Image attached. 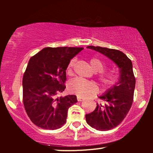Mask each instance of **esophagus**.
Listing matches in <instances>:
<instances>
[{"label":"esophagus","instance_id":"esophagus-1","mask_svg":"<svg viewBox=\"0 0 153 153\" xmlns=\"http://www.w3.org/2000/svg\"><path fill=\"white\" fill-rule=\"evenodd\" d=\"M77 99H78V101H82L84 100L83 98L80 97V96H78V97H77Z\"/></svg>","mask_w":153,"mask_h":153}]
</instances>
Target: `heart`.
I'll use <instances>...</instances> for the list:
<instances>
[{
    "mask_svg": "<svg viewBox=\"0 0 153 153\" xmlns=\"http://www.w3.org/2000/svg\"><path fill=\"white\" fill-rule=\"evenodd\" d=\"M91 69L97 73L96 77L101 83L103 90H107L114 87L118 83L121 78L120 72L118 70H111L103 71L106 64L103 61L96 57H93L89 59ZM75 64V59H72L67 67V74L69 76L73 75V69ZM68 88L71 94H75L80 97H87L93 96L99 92V87L96 82L82 80L81 78H75L68 83Z\"/></svg>",
    "mask_w": 153,
    "mask_h": 153,
    "instance_id": "1",
    "label": "heart"
}]
</instances>
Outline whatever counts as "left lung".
Segmentation results:
<instances>
[{"mask_svg":"<svg viewBox=\"0 0 153 153\" xmlns=\"http://www.w3.org/2000/svg\"><path fill=\"white\" fill-rule=\"evenodd\" d=\"M114 61L120 71L118 83L99 96L100 102L95 110L85 115L86 122L91 127L107 131L117 127L130 109L134 98L135 77L130 59L121 51L106 47L88 46Z\"/></svg>","mask_w":153,"mask_h":153,"instance_id":"1","label":"left lung"}]
</instances>
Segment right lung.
I'll return each instance as SVG.
<instances>
[{
	"instance_id": "add662e5",
	"label": "right lung",
	"mask_w": 153,
	"mask_h": 153,
	"mask_svg": "<svg viewBox=\"0 0 153 153\" xmlns=\"http://www.w3.org/2000/svg\"><path fill=\"white\" fill-rule=\"evenodd\" d=\"M82 47H46L29 59L23 76V102L28 117L36 126L57 129L66 122L69 107L76 96L58 97L65 89L66 69Z\"/></svg>"
}]
</instances>
